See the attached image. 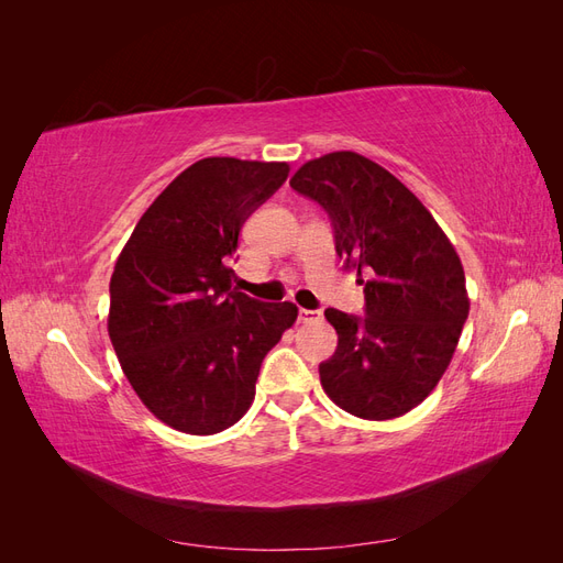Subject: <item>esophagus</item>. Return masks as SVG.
I'll return each mask as SVG.
<instances>
[{
  "mask_svg": "<svg viewBox=\"0 0 563 563\" xmlns=\"http://www.w3.org/2000/svg\"><path fill=\"white\" fill-rule=\"evenodd\" d=\"M319 319H321L319 310H305V308L298 310V321L300 323H312V321H319Z\"/></svg>",
  "mask_w": 563,
  "mask_h": 563,
  "instance_id": "34e87169",
  "label": "esophagus"
}]
</instances>
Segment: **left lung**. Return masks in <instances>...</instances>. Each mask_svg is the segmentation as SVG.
I'll return each mask as SVG.
<instances>
[{
    "label": "left lung",
    "instance_id": "left-lung-1",
    "mask_svg": "<svg viewBox=\"0 0 563 563\" xmlns=\"http://www.w3.org/2000/svg\"><path fill=\"white\" fill-rule=\"evenodd\" d=\"M291 187L329 213L335 253L366 298L364 317L323 312L338 347L319 364L321 387L356 418H399L451 364L470 314L463 263L422 201L356 152L302 164Z\"/></svg>",
    "mask_w": 563,
    "mask_h": 563
}]
</instances>
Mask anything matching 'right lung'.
Listing matches in <instances>:
<instances>
[{
  "mask_svg": "<svg viewBox=\"0 0 563 563\" xmlns=\"http://www.w3.org/2000/svg\"><path fill=\"white\" fill-rule=\"evenodd\" d=\"M286 176V162L199 159L150 203L119 253L108 333L135 395L168 428H232L265 354L294 327V302L249 298L228 267L246 218Z\"/></svg>",
  "mask_w": 563,
  "mask_h": 563,
  "instance_id": "add662e5",
  "label": "right lung"
}]
</instances>
